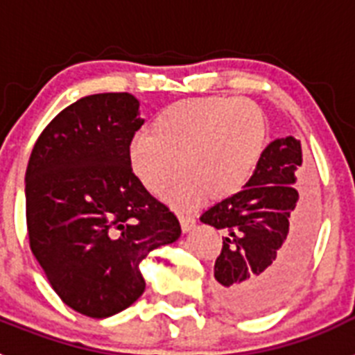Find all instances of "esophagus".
I'll return each mask as SVG.
<instances>
[{
    "instance_id": "esophagus-1",
    "label": "esophagus",
    "mask_w": 355,
    "mask_h": 355,
    "mask_svg": "<svg viewBox=\"0 0 355 355\" xmlns=\"http://www.w3.org/2000/svg\"><path fill=\"white\" fill-rule=\"evenodd\" d=\"M180 222H181V229H183V233H190V231L196 227V218L190 215H180Z\"/></svg>"
}]
</instances>
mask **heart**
<instances>
[{"instance_id":"b5f03b06","label":"heart","mask_w":355,"mask_h":355,"mask_svg":"<svg viewBox=\"0 0 355 355\" xmlns=\"http://www.w3.org/2000/svg\"><path fill=\"white\" fill-rule=\"evenodd\" d=\"M266 142V124L254 103L233 97H205L174 103L159 112L150 133L130 144L137 180L159 192L174 172L163 199L180 209L206 199H225L249 181Z\"/></svg>"}]
</instances>
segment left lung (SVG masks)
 <instances>
[{
    "mask_svg": "<svg viewBox=\"0 0 355 355\" xmlns=\"http://www.w3.org/2000/svg\"><path fill=\"white\" fill-rule=\"evenodd\" d=\"M302 172V149L293 137L263 150L243 190L200 215L224 229L211 291L238 315L270 309L290 293L306 268L315 234V206Z\"/></svg>",
    "mask_w": 355,
    "mask_h": 355,
    "instance_id": "obj_1",
    "label": "left lung"
}]
</instances>
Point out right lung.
I'll use <instances>...</instances> for the list:
<instances>
[{"label": "right lung", "mask_w": 355, "mask_h": 355, "mask_svg": "<svg viewBox=\"0 0 355 355\" xmlns=\"http://www.w3.org/2000/svg\"><path fill=\"white\" fill-rule=\"evenodd\" d=\"M144 124L131 94H94L49 122L26 168L30 247L56 295L74 311L108 318L146 290L140 263L181 236L174 213L130 165Z\"/></svg>", "instance_id": "add662e5"}]
</instances>
